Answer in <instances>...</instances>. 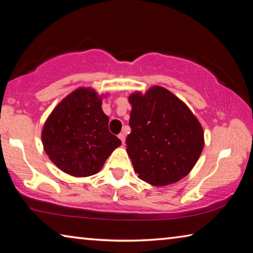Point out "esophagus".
<instances>
[{
  "label": "esophagus",
  "mask_w": 253,
  "mask_h": 253,
  "mask_svg": "<svg viewBox=\"0 0 253 253\" xmlns=\"http://www.w3.org/2000/svg\"><path fill=\"white\" fill-rule=\"evenodd\" d=\"M118 138L122 140V143L123 144H125V139H126V136H125V134H124V132H121V134L118 135Z\"/></svg>",
  "instance_id": "esophagus-1"
}]
</instances>
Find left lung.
<instances>
[{
    "label": "left lung",
    "instance_id": "1",
    "mask_svg": "<svg viewBox=\"0 0 253 253\" xmlns=\"http://www.w3.org/2000/svg\"><path fill=\"white\" fill-rule=\"evenodd\" d=\"M131 105L127 154L138 177L155 186L178 182L204 147V132L190 108L168 89L153 85L128 98Z\"/></svg>",
    "mask_w": 253,
    "mask_h": 253
}]
</instances>
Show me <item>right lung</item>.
I'll use <instances>...</instances> for the list:
<instances>
[{
  "mask_svg": "<svg viewBox=\"0 0 253 253\" xmlns=\"http://www.w3.org/2000/svg\"><path fill=\"white\" fill-rule=\"evenodd\" d=\"M102 96L81 87L62 99L42 129L43 148L51 162L76 177L99 172L121 139L108 129L109 118L101 108Z\"/></svg>",
  "mask_w": 253,
  "mask_h": 253,
  "instance_id": "add662e5",
  "label": "right lung"
}]
</instances>
